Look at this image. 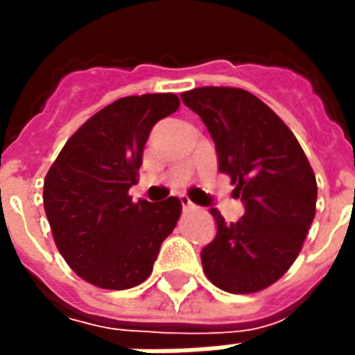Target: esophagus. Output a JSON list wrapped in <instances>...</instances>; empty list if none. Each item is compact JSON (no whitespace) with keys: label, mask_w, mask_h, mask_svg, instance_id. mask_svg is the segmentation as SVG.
<instances>
[{"label":"esophagus","mask_w":355,"mask_h":355,"mask_svg":"<svg viewBox=\"0 0 355 355\" xmlns=\"http://www.w3.org/2000/svg\"><path fill=\"white\" fill-rule=\"evenodd\" d=\"M180 203H182V209H184V211H192V209L196 207V205H193L192 201L188 200L186 196H180Z\"/></svg>","instance_id":"esophagus-1"}]
</instances>
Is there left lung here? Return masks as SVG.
Segmentation results:
<instances>
[{
    "label": "left lung",
    "mask_w": 355,
    "mask_h": 355,
    "mask_svg": "<svg viewBox=\"0 0 355 355\" xmlns=\"http://www.w3.org/2000/svg\"><path fill=\"white\" fill-rule=\"evenodd\" d=\"M215 140L218 171L245 205L238 223L216 220L201 264L218 289L247 295L282 277L302 249L315 216L318 184L297 137L274 110L238 87H198L180 94Z\"/></svg>",
    "instance_id": "left-lung-1"
}]
</instances>
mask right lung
<instances>
[{
  "instance_id": "obj_1",
  "label": "right lung",
  "mask_w": 355,
  "mask_h": 355,
  "mask_svg": "<svg viewBox=\"0 0 355 355\" xmlns=\"http://www.w3.org/2000/svg\"><path fill=\"white\" fill-rule=\"evenodd\" d=\"M180 106L177 94L125 96L89 117L68 139L43 182V205L62 259L101 289H131L152 274L182 203L129 196L142 150L159 119Z\"/></svg>"
}]
</instances>
